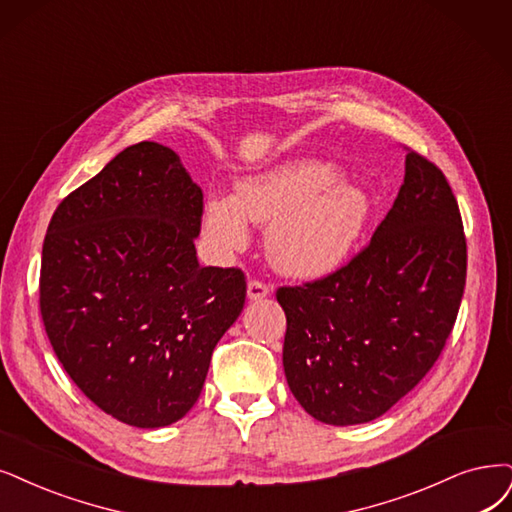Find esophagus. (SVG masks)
<instances>
[{"instance_id": "esophagus-1", "label": "esophagus", "mask_w": 512, "mask_h": 512, "mask_svg": "<svg viewBox=\"0 0 512 512\" xmlns=\"http://www.w3.org/2000/svg\"><path fill=\"white\" fill-rule=\"evenodd\" d=\"M268 295H270V287L263 285L259 280H251L249 287H246V297H249V301H259Z\"/></svg>"}]
</instances>
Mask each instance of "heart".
Returning <instances> with one entry per match:
<instances>
[{
    "mask_svg": "<svg viewBox=\"0 0 512 512\" xmlns=\"http://www.w3.org/2000/svg\"><path fill=\"white\" fill-rule=\"evenodd\" d=\"M373 202L365 187L318 158H293L238 181L234 198L204 206V236L219 253L240 251L246 221L268 225L272 266L295 280L333 274L365 234Z\"/></svg>",
    "mask_w": 512,
    "mask_h": 512,
    "instance_id": "obj_1",
    "label": "heart"
}]
</instances>
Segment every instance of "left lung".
Returning a JSON list of instances; mask_svg holds the SVG:
<instances>
[{"instance_id": "obj_1", "label": "left lung", "mask_w": 512, "mask_h": 512, "mask_svg": "<svg viewBox=\"0 0 512 512\" xmlns=\"http://www.w3.org/2000/svg\"><path fill=\"white\" fill-rule=\"evenodd\" d=\"M466 240L441 170L405 156V179L367 249L306 287H282V367L299 405L331 426L365 424L420 384L456 323Z\"/></svg>"}]
</instances>
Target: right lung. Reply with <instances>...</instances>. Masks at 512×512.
Masks as SVG:
<instances>
[{
  "label": "right lung",
  "instance_id": "1",
  "mask_svg": "<svg viewBox=\"0 0 512 512\" xmlns=\"http://www.w3.org/2000/svg\"><path fill=\"white\" fill-rule=\"evenodd\" d=\"M202 189L154 141L130 145L56 208L42 249L50 344L88 399L137 428L175 424L244 308L234 268H202Z\"/></svg>",
  "mask_w": 512,
  "mask_h": 512
}]
</instances>
